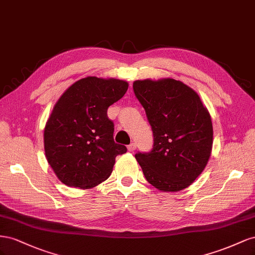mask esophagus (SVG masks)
Wrapping results in <instances>:
<instances>
[{"instance_id": "esophagus-1", "label": "esophagus", "mask_w": 255, "mask_h": 255, "mask_svg": "<svg viewBox=\"0 0 255 255\" xmlns=\"http://www.w3.org/2000/svg\"><path fill=\"white\" fill-rule=\"evenodd\" d=\"M135 148H136L135 143H131V144L128 145V150L129 151H133V150H135Z\"/></svg>"}]
</instances>
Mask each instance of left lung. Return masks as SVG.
<instances>
[{
    "label": "left lung",
    "mask_w": 255,
    "mask_h": 255,
    "mask_svg": "<svg viewBox=\"0 0 255 255\" xmlns=\"http://www.w3.org/2000/svg\"><path fill=\"white\" fill-rule=\"evenodd\" d=\"M136 99L154 135L148 152L135 159L150 185L164 192L190 186L205 169L213 147V124L192 89L174 79L137 80Z\"/></svg>",
    "instance_id": "8db88e82"
}]
</instances>
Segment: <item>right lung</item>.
Segmentation results:
<instances>
[{"label": "right lung", "instance_id": "add662e5", "mask_svg": "<svg viewBox=\"0 0 255 255\" xmlns=\"http://www.w3.org/2000/svg\"><path fill=\"white\" fill-rule=\"evenodd\" d=\"M127 90L123 80L87 77L55 104L43 142L48 162L63 184L89 189L111 175L115 157L127 148L114 142V123L107 112Z\"/></svg>", "mask_w": 255, "mask_h": 255}]
</instances>
